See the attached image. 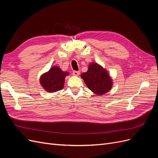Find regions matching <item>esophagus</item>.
<instances>
[{"instance_id": "34e87169", "label": "esophagus", "mask_w": 158, "mask_h": 158, "mask_svg": "<svg viewBox=\"0 0 158 158\" xmlns=\"http://www.w3.org/2000/svg\"><path fill=\"white\" fill-rule=\"evenodd\" d=\"M73 74L74 76H78L80 74V72H79V71L74 70V71H73Z\"/></svg>"}]
</instances>
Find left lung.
<instances>
[{
  "instance_id": "1",
  "label": "left lung",
  "mask_w": 158,
  "mask_h": 158,
  "mask_svg": "<svg viewBox=\"0 0 158 158\" xmlns=\"http://www.w3.org/2000/svg\"><path fill=\"white\" fill-rule=\"evenodd\" d=\"M88 88L97 95H103L111 89L113 82L107 71L102 66L90 63L86 73L81 74Z\"/></svg>"
}]
</instances>
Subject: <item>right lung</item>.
<instances>
[{"label":"right lung","instance_id":"add662e5","mask_svg":"<svg viewBox=\"0 0 158 158\" xmlns=\"http://www.w3.org/2000/svg\"><path fill=\"white\" fill-rule=\"evenodd\" d=\"M69 73L63 72L58 66H54L40 77V84L47 92H56L64 87V78Z\"/></svg>","mask_w":158,"mask_h":158}]
</instances>
